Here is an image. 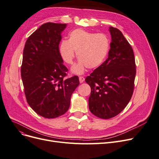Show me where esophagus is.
<instances>
[{"mask_svg": "<svg viewBox=\"0 0 159 159\" xmlns=\"http://www.w3.org/2000/svg\"><path fill=\"white\" fill-rule=\"evenodd\" d=\"M84 80H85V79H84L83 77H79V82H80V83H83Z\"/></svg>", "mask_w": 159, "mask_h": 159, "instance_id": "1", "label": "esophagus"}]
</instances>
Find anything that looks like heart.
Here are the masks:
<instances>
[{
	"label": "heart",
	"mask_w": 159,
	"mask_h": 159,
	"mask_svg": "<svg viewBox=\"0 0 159 159\" xmlns=\"http://www.w3.org/2000/svg\"><path fill=\"white\" fill-rule=\"evenodd\" d=\"M110 50V39L105 34H98L77 29L72 30L68 40H62L59 47L60 54L67 64H72L77 52L78 62L71 71L74 74L84 73L86 68L96 69L107 58Z\"/></svg>",
	"instance_id": "1"
}]
</instances>
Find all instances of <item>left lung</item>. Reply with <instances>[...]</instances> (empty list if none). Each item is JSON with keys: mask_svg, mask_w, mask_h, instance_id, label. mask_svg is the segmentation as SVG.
Returning a JSON list of instances; mask_svg holds the SVG:
<instances>
[{"mask_svg": "<svg viewBox=\"0 0 159 159\" xmlns=\"http://www.w3.org/2000/svg\"><path fill=\"white\" fill-rule=\"evenodd\" d=\"M109 31L112 41L108 57L85 79L91 88L89 110L102 119L112 118L126 107L136 76L132 47L120 30L110 26Z\"/></svg>", "mask_w": 159, "mask_h": 159, "instance_id": "obj_1", "label": "left lung"}]
</instances>
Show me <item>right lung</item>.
I'll use <instances>...</instances> for the list:
<instances>
[{"instance_id":"right-lung-1","label":"right lung","mask_w":159,"mask_h":159,"mask_svg":"<svg viewBox=\"0 0 159 159\" xmlns=\"http://www.w3.org/2000/svg\"><path fill=\"white\" fill-rule=\"evenodd\" d=\"M66 24L47 23L27 39L20 72L27 102L39 116L56 118L70 106L79 85L77 76L65 79L67 68L59 52Z\"/></svg>"}]
</instances>
